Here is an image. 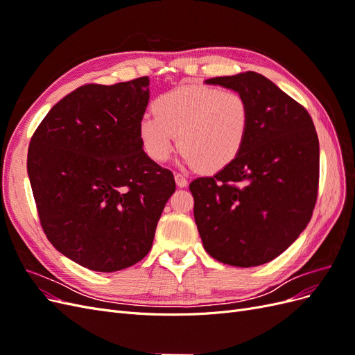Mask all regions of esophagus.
<instances>
[{"instance_id":"obj_1","label":"esophagus","mask_w":355,"mask_h":355,"mask_svg":"<svg viewBox=\"0 0 355 355\" xmlns=\"http://www.w3.org/2000/svg\"><path fill=\"white\" fill-rule=\"evenodd\" d=\"M175 180H176V185L179 188H185L188 185V179L185 178V175H182V173H176Z\"/></svg>"}]
</instances>
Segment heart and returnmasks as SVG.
<instances>
[{"label":"heart","instance_id":"obj_1","mask_svg":"<svg viewBox=\"0 0 355 355\" xmlns=\"http://www.w3.org/2000/svg\"><path fill=\"white\" fill-rule=\"evenodd\" d=\"M250 123V105L240 92L188 84L158 96L154 114L139 121V139L157 163L180 146L185 164L214 173L237 159Z\"/></svg>","mask_w":355,"mask_h":355}]
</instances>
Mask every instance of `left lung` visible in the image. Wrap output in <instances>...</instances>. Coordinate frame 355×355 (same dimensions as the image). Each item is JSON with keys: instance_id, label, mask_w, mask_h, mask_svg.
Masks as SVG:
<instances>
[{"instance_id": "8db88e82", "label": "left lung", "mask_w": 355, "mask_h": 355, "mask_svg": "<svg viewBox=\"0 0 355 355\" xmlns=\"http://www.w3.org/2000/svg\"><path fill=\"white\" fill-rule=\"evenodd\" d=\"M206 83L244 94L252 123L232 164L189 184L200 237L222 263L262 265L282 254L313 216L320 178L315 127L302 105L261 73Z\"/></svg>"}]
</instances>
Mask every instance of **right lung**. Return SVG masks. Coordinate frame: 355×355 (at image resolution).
<instances>
[{"instance_id":"1","label":"right lung","mask_w":355,"mask_h":355,"mask_svg":"<svg viewBox=\"0 0 355 355\" xmlns=\"http://www.w3.org/2000/svg\"><path fill=\"white\" fill-rule=\"evenodd\" d=\"M148 85V77L81 85L31 137L28 176L42 231L56 250L93 271L142 261L176 189L173 173L139 139Z\"/></svg>"}]
</instances>
